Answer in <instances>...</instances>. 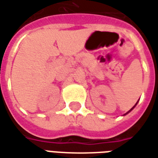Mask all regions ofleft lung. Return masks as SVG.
I'll return each mask as SVG.
<instances>
[{"mask_svg":"<svg viewBox=\"0 0 158 158\" xmlns=\"http://www.w3.org/2000/svg\"><path fill=\"white\" fill-rule=\"evenodd\" d=\"M133 108H134V107H133ZM133 109H132V110H133Z\"/></svg>","mask_w":158,"mask_h":158,"instance_id":"obj_1","label":"left lung"}]
</instances>
